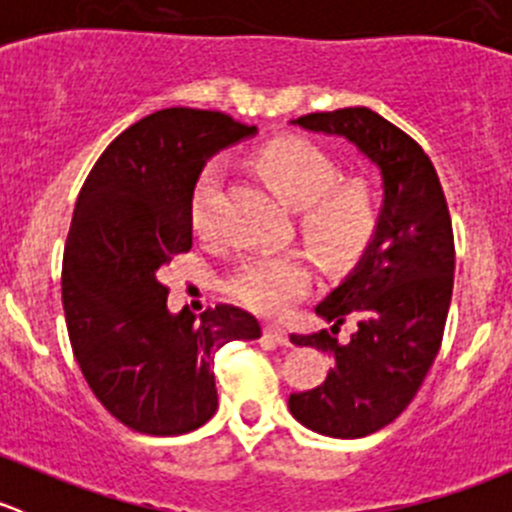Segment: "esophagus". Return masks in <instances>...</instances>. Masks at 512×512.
<instances>
[{
  "label": "esophagus",
  "instance_id": "esophagus-1",
  "mask_svg": "<svg viewBox=\"0 0 512 512\" xmlns=\"http://www.w3.org/2000/svg\"><path fill=\"white\" fill-rule=\"evenodd\" d=\"M265 339H270V342L280 344V347H285V344H289L287 329L285 327H277V324H267V327H265Z\"/></svg>",
  "mask_w": 512,
  "mask_h": 512
}]
</instances>
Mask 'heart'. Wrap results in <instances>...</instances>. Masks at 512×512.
<instances>
[{
	"instance_id": "b5f03b06",
	"label": "heart",
	"mask_w": 512,
	"mask_h": 512,
	"mask_svg": "<svg viewBox=\"0 0 512 512\" xmlns=\"http://www.w3.org/2000/svg\"><path fill=\"white\" fill-rule=\"evenodd\" d=\"M257 173L289 208L299 210V227L309 245L332 265L361 255L379 225V200L364 180L337 183V160L302 136L275 138L255 156ZM223 165L208 163L190 193V223L198 232L215 227ZM312 265L302 252L257 255L227 280V292L242 307L280 317L312 287Z\"/></svg>"
}]
</instances>
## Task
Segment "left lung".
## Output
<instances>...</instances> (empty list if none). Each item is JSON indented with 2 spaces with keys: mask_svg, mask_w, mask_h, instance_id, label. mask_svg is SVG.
Listing matches in <instances>:
<instances>
[{
  "mask_svg": "<svg viewBox=\"0 0 512 512\" xmlns=\"http://www.w3.org/2000/svg\"><path fill=\"white\" fill-rule=\"evenodd\" d=\"M292 123L347 138L384 183L374 237L342 285L314 309L334 324L332 332L347 317L359 329L347 344L327 329L289 337L334 361L317 389L289 396L292 416L322 436L364 438L411 404L441 349L456 262L451 215L423 148L371 108L307 113Z\"/></svg>",
  "mask_w": 512,
  "mask_h": 512,
  "instance_id": "1",
  "label": "left lung"
}]
</instances>
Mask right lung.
<instances>
[{"label":"right lung","mask_w":512,"mask_h":512,"mask_svg":"<svg viewBox=\"0 0 512 512\" xmlns=\"http://www.w3.org/2000/svg\"><path fill=\"white\" fill-rule=\"evenodd\" d=\"M227 113L163 108L133 123L96 160L76 200L61 267L71 349L86 384L123 426L178 436L218 409L215 349L260 339L230 304L168 309L158 275L193 247L190 193L208 158L255 136Z\"/></svg>","instance_id":"1"}]
</instances>
